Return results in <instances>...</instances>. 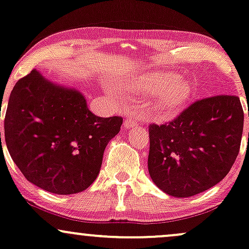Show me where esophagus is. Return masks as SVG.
Returning <instances> with one entry per match:
<instances>
[{
    "label": "esophagus",
    "mask_w": 249,
    "mask_h": 249,
    "mask_svg": "<svg viewBox=\"0 0 249 249\" xmlns=\"http://www.w3.org/2000/svg\"><path fill=\"white\" fill-rule=\"evenodd\" d=\"M139 124V115L138 114H130L125 117L124 120V127L125 128H130V127H135Z\"/></svg>",
    "instance_id": "esophagus-1"
}]
</instances>
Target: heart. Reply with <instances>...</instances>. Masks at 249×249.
I'll use <instances>...</instances> for the list:
<instances>
[{
  "label": "heart",
  "instance_id": "obj_1",
  "mask_svg": "<svg viewBox=\"0 0 249 249\" xmlns=\"http://www.w3.org/2000/svg\"><path fill=\"white\" fill-rule=\"evenodd\" d=\"M144 87L153 94L161 93L154 102V111L161 117H170L180 111L193 93L191 83L178 79V75L166 72L146 80Z\"/></svg>",
  "mask_w": 249,
  "mask_h": 249
}]
</instances>
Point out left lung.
<instances>
[{
    "mask_svg": "<svg viewBox=\"0 0 249 249\" xmlns=\"http://www.w3.org/2000/svg\"><path fill=\"white\" fill-rule=\"evenodd\" d=\"M249 116V113H248ZM148 170L161 191L199 194L230 173L239 154L244 109L235 95L196 100L172 121L150 124Z\"/></svg>",
    "mask_w": 249,
    "mask_h": 249,
    "instance_id": "left-lung-1",
    "label": "left lung"
}]
</instances>
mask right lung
Here are the masks:
<instances>
[{
	"mask_svg": "<svg viewBox=\"0 0 249 249\" xmlns=\"http://www.w3.org/2000/svg\"><path fill=\"white\" fill-rule=\"evenodd\" d=\"M122 121L121 116H96L79 91L32 71L10 94L4 140L29 182L55 194H75L94 182L106 146Z\"/></svg>",
	"mask_w": 249,
	"mask_h": 249,
	"instance_id": "obj_1",
	"label": "right lung"
}]
</instances>
